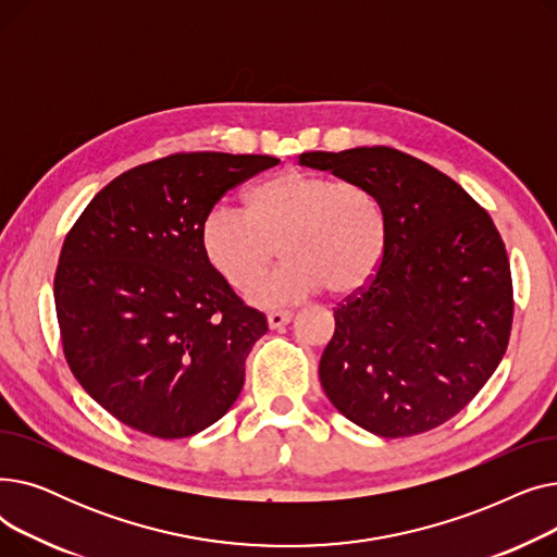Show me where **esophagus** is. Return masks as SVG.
<instances>
[{
  "label": "esophagus",
  "instance_id": "esophagus-1",
  "mask_svg": "<svg viewBox=\"0 0 557 557\" xmlns=\"http://www.w3.org/2000/svg\"><path fill=\"white\" fill-rule=\"evenodd\" d=\"M290 318H294V313H290V311H271V313L267 315V320H269V327H271V330H280V327H284L286 323H290Z\"/></svg>",
  "mask_w": 557,
  "mask_h": 557
}]
</instances>
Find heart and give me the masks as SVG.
<instances>
[{
  "label": "heart",
  "instance_id": "b5f03b06",
  "mask_svg": "<svg viewBox=\"0 0 557 557\" xmlns=\"http://www.w3.org/2000/svg\"><path fill=\"white\" fill-rule=\"evenodd\" d=\"M386 212L376 194L355 181L288 169L255 185L246 210L214 205L202 216L198 244L210 269L248 290L280 252L282 267L252 290L259 307H284L327 288L352 296L382 267Z\"/></svg>",
  "mask_w": 557,
  "mask_h": 557
}]
</instances>
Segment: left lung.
<instances>
[{"instance_id":"1","label":"left lung","mask_w":557,"mask_h":557,"mask_svg":"<svg viewBox=\"0 0 557 557\" xmlns=\"http://www.w3.org/2000/svg\"><path fill=\"white\" fill-rule=\"evenodd\" d=\"M300 164L370 187L388 225L382 267L334 309L323 391L374 435L441 426L506 355L512 277L499 230L449 175L388 146L311 151Z\"/></svg>"}]
</instances>
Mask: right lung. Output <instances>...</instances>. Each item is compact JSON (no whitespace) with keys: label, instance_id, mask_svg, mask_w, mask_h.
<instances>
[{"label":"right lung","instance_id":"right-lung-1","mask_svg":"<svg viewBox=\"0 0 557 557\" xmlns=\"http://www.w3.org/2000/svg\"><path fill=\"white\" fill-rule=\"evenodd\" d=\"M271 156L175 153L106 185L67 232L53 277L65 359L106 411L175 441L237 401L246 357L269 332L205 261L198 227Z\"/></svg>","mask_w":557,"mask_h":557}]
</instances>
